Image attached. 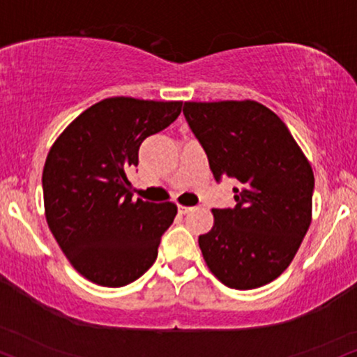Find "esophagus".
Instances as JSON below:
<instances>
[{
	"mask_svg": "<svg viewBox=\"0 0 357 357\" xmlns=\"http://www.w3.org/2000/svg\"><path fill=\"white\" fill-rule=\"evenodd\" d=\"M192 210H193V206H185V205H178V212H180V213H183V215H185V213H188V212H192Z\"/></svg>",
	"mask_w": 357,
	"mask_h": 357,
	"instance_id": "esophagus-1",
	"label": "esophagus"
}]
</instances>
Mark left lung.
Listing matches in <instances>:
<instances>
[{
    "label": "left lung",
    "instance_id": "obj_1",
    "mask_svg": "<svg viewBox=\"0 0 357 357\" xmlns=\"http://www.w3.org/2000/svg\"><path fill=\"white\" fill-rule=\"evenodd\" d=\"M183 116L217 182H240L233 208H213L199 236L206 266L228 288L253 289L283 273L311 223L314 175L291 132L257 100L185 102Z\"/></svg>",
    "mask_w": 357,
    "mask_h": 357
}]
</instances>
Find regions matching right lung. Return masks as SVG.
<instances>
[{"label":"right lung","mask_w":357,"mask_h":357,"mask_svg":"<svg viewBox=\"0 0 357 357\" xmlns=\"http://www.w3.org/2000/svg\"><path fill=\"white\" fill-rule=\"evenodd\" d=\"M182 112V102L109 98L52 144L43 170L44 212L66 258L92 283L119 288L153 265L177 205L134 200L127 170L139 147Z\"/></svg>","instance_id":"1"}]
</instances>
